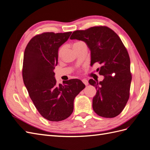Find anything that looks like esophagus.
Masks as SVG:
<instances>
[{
  "mask_svg": "<svg viewBox=\"0 0 150 150\" xmlns=\"http://www.w3.org/2000/svg\"><path fill=\"white\" fill-rule=\"evenodd\" d=\"M82 81L83 82V83L86 85V86H87V85L88 84V80L87 79H83V80H82Z\"/></svg>",
  "mask_w": 150,
  "mask_h": 150,
  "instance_id": "34e87169",
  "label": "esophagus"
}]
</instances>
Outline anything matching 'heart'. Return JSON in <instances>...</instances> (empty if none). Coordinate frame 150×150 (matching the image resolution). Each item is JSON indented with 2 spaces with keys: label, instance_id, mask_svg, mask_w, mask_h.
Instances as JSON below:
<instances>
[{
  "label": "heart",
  "instance_id": "b5f03b06",
  "mask_svg": "<svg viewBox=\"0 0 150 150\" xmlns=\"http://www.w3.org/2000/svg\"><path fill=\"white\" fill-rule=\"evenodd\" d=\"M83 43L81 42H79L74 43L73 44V48L75 47H76V46H79V45H81V44H83ZM64 50V46L60 48V49H59V52H58V56L59 57H60V56L62 55Z\"/></svg>",
  "mask_w": 150,
  "mask_h": 150
}]
</instances>
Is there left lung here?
<instances>
[{
	"mask_svg": "<svg viewBox=\"0 0 150 150\" xmlns=\"http://www.w3.org/2000/svg\"><path fill=\"white\" fill-rule=\"evenodd\" d=\"M70 39L86 43L91 52V66L102 65L97 71L104 76L103 81L89 80L97 90L93 98V110L106 118L117 116L127 102L132 79L130 59L119 36L108 27L95 26L74 31Z\"/></svg>",
	"mask_w": 150,
	"mask_h": 150,
	"instance_id": "left-lung-1",
	"label": "left lung"
}]
</instances>
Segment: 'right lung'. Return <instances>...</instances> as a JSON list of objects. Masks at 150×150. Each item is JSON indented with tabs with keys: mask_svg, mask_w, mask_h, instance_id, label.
Here are the masks:
<instances>
[{
	"mask_svg": "<svg viewBox=\"0 0 150 150\" xmlns=\"http://www.w3.org/2000/svg\"><path fill=\"white\" fill-rule=\"evenodd\" d=\"M71 33L47 32L36 35L28 43L24 54V84L40 114L50 121L58 122L69 117L75 97L85 87L78 79L57 84L54 77L59 49Z\"/></svg>",
	"mask_w": 150,
	"mask_h": 150,
	"instance_id": "obj_1",
	"label": "right lung"
}]
</instances>
